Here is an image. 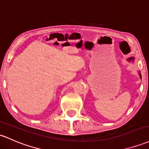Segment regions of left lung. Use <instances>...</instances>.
I'll return each mask as SVG.
<instances>
[{"instance_id": "1", "label": "left lung", "mask_w": 149, "mask_h": 149, "mask_svg": "<svg viewBox=\"0 0 149 149\" xmlns=\"http://www.w3.org/2000/svg\"><path fill=\"white\" fill-rule=\"evenodd\" d=\"M134 58H133V57H130V58H128V61H134ZM139 76H140V77L141 78V73H139Z\"/></svg>"}]
</instances>
